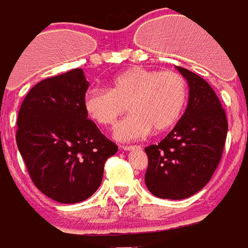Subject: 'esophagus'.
Segmentation results:
<instances>
[{
    "mask_svg": "<svg viewBox=\"0 0 248 248\" xmlns=\"http://www.w3.org/2000/svg\"><path fill=\"white\" fill-rule=\"evenodd\" d=\"M122 149L124 151H132V149H136V148H139L138 145H122Z\"/></svg>",
    "mask_w": 248,
    "mask_h": 248,
    "instance_id": "esophagus-1",
    "label": "esophagus"
}]
</instances>
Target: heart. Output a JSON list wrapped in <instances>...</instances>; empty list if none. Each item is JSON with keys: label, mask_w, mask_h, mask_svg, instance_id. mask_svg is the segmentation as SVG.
I'll return each mask as SVG.
<instances>
[{"label": "heart", "mask_w": 248, "mask_h": 248, "mask_svg": "<svg viewBox=\"0 0 248 248\" xmlns=\"http://www.w3.org/2000/svg\"><path fill=\"white\" fill-rule=\"evenodd\" d=\"M188 85L180 73L134 67L116 76L107 90L93 89L85 95L87 116L100 126H113L127 105L131 113L114 130L121 141L143 139L176 124L184 110Z\"/></svg>", "instance_id": "heart-1"}]
</instances>
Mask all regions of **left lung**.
<instances>
[{"mask_svg":"<svg viewBox=\"0 0 248 248\" xmlns=\"http://www.w3.org/2000/svg\"><path fill=\"white\" fill-rule=\"evenodd\" d=\"M189 85L186 110L165 139L145 148V184L153 196L184 200L207 184L219 166L227 139L225 110L212 87L177 67Z\"/></svg>","mask_w":248,"mask_h":248,"instance_id":"1","label":"left lung"}]
</instances>
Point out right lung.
<instances>
[{"label": "right lung", "mask_w": 248, "mask_h": 248, "mask_svg": "<svg viewBox=\"0 0 248 248\" xmlns=\"http://www.w3.org/2000/svg\"><path fill=\"white\" fill-rule=\"evenodd\" d=\"M89 82L81 68L41 81L17 114L16 144L33 184L60 203H77L100 186L118 147L85 110Z\"/></svg>", "instance_id": "1"}]
</instances>
